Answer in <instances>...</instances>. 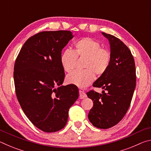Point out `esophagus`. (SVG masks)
<instances>
[{"instance_id": "esophagus-1", "label": "esophagus", "mask_w": 151, "mask_h": 151, "mask_svg": "<svg viewBox=\"0 0 151 151\" xmlns=\"http://www.w3.org/2000/svg\"><path fill=\"white\" fill-rule=\"evenodd\" d=\"M79 97H80V99L86 98V93L84 91H79Z\"/></svg>"}]
</instances>
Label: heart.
I'll return each mask as SVG.
<instances>
[{
    "label": "heart",
    "instance_id": "b5f03b06",
    "mask_svg": "<svg viewBox=\"0 0 151 151\" xmlns=\"http://www.w3.org/2000/svg\"><path fill=\"white\" fill-rule=\"evenodd\" d=\"M78 58L83 59L85 69L75 70L66 76L68 83L85 88L93 83L95 74L101 76L106 73L111 61L110 50L102 47L101 42L92 37H84L74 45L73 50L61 53L60 62L64 70L70 73L77 65Z\"/></svg>",
    "mask_w": 151,
    "mask_h": 151
}]
</instances>
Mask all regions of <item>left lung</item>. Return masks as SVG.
<instances>
[{
    "label": "left lung",
    "instance_id": "1",
    "mask_svg": "<svg viewBox=\"0 0 151 151\" xmlns=\"http://www.w3.org/2000/svg\"><path fill=\"white\" fill-rule=\"evenodd\" d=\"M111 46L109 67L93 83L102 88V94L94 90L86 93L93 102L88 119L99 129H109L123 119L131 104L136 86V68L129 48L113 35L103 32Z\"/></svg>",
    "mask_w": 151,
    "mask_h": 151
}]
</instances>
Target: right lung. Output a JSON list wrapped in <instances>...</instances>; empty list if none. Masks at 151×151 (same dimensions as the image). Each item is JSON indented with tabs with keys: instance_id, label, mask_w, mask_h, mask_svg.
Returning <instances> with one entry per match:
<instances>
[{
	"instance_id": "obj_1",
	"label": "right lung",
	"mask_w": 151,
	"mask_h": 151,
	"mask_svg": "<svg viewBox=\"0 0 151 151\" xmlns=\"http://www.w3.org/2000/svg\"><path fill=\"white\" fill-rule=\"evenodd\" d=\"M73 37L69 30L37 33L24 42L15 60L18 101L30 121L46 132L65 127L68 110L78 97L76 85H61L65 76L61 51Z\"/></svg>"
}]
</instances>
